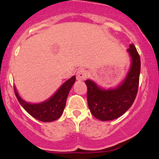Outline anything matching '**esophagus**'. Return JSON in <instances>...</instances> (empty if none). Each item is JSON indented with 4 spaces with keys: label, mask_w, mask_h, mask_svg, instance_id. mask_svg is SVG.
I'll use <instances>...</instances> for the list:
<instances>
[{
    "label": "esophagus",
    "mask_w": 159,
    "mask_h": 159,
    "mask_svg": "<svg viewBox=\"0 0 159 159\" xmlns=\"http://www.w3.org/2000/svg\"><path fill=\"white\" fill-rule=\"evenodd\" d=\"M87 75H88V73L84 68H80L76 72V80L79 81L84 80L85 79L87 78Z\"/></svg>",
    "instance_id": "esophagus-1"
}]
</instances>
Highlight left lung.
<instances>
[{
    "label": "left lung",
    "mask_w": 159,
    "mask_h": 159,
    "mask_svg": "<svg viewBox=\"0 0 159 159\" xmlns=\"http://www.w3.org/2000/svg\"><path fill=\"white\" fill-rule=\"evenodd\" d=\"M130 65L126 78L113 88H101L95 81L87 80L88 104L92 116L102 121L113 120L123 116L133 104L139 88L140 57L134 44L127 50Z\"/></svg>",
    "instance_id": "8db88e82"
}]
</instances>
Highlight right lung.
I'll return each instance as SVG.
<instances>
[{"label": "right lung", "mask_w": 159, "mask_h": 159, "mask_svg": "<svg viewBox=\"0 0 159 159\" xmlns=\"http://www.w3.org/2000/svg\"><path fill=\"white\" fill-rule=\"evenodd\" d=\"M75 81V76L73 75L65 81L49 99L37 103L26 102L20 96L15 87L14 91L20 104L30 116L41 122H52L58 119L64 112L67 95Z\"/></svg>", "instance_id": "obj_1"}]
</instances>
